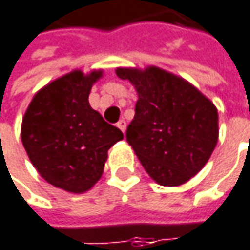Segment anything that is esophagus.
<instances>
[{
  "label": "esophagus",
  "instance_id": "34e87169",
  "mask_svg": "<svg viewBox=\"0 0 250 250\" xmlns=\"http://www.w3.org/2000/svg\"><path fill=\"white\" fill-rule=\"evenodd\" d=\"M117 127H119V128H120V130H122V131L125 133V122L123 120V119L117 122Z\"/></svg>",
  "mask_w": 250,
  "mask_h": 250
}]
</instances>
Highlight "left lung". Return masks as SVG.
<instances>
[{
	"label": "left lung",
	"instance_id": "1",
	"mask_svg": "<svg viewBox=\"0 0 250 250\" xmlns=\"http://www.w3.org/2000/svg\"><path fill=\"white\" fill-rule=\"evenodd\" d=\"M139 100L125 139L155 183L177 187L208 163L218 143V110L191 83L150 66L117 67Z\"/></svg>",
	"mask_w": 250,
	"mask_h": 250
}]
</instances>
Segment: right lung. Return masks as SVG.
<instances>
[{"label": "right lung", "instance_id": "add662e5", "mask_svg": "<svg viewBox=\"0 0 250 250\" xmlns=\"http://www.w3.org/2000/svg\"><path fill=\"white\" fill-rule=\"evenodd\" d=\"M102 70H73L34 96L25 111L21 140L41 177L67 192L82 194L104 169L107 151L123 133L103 120L89 104Z\"/></svg>", "mask_w": 250, "mask_h": 250}]
</instances>
